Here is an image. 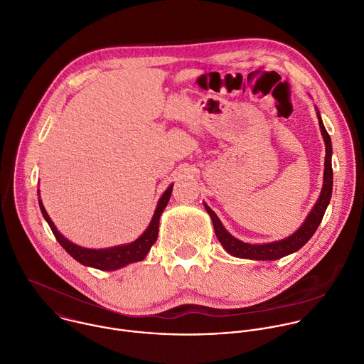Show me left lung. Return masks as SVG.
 Returning <instances> with one entry per match:
<instances>
[{
    "instance_id": "obj_1",
    "label": "left lung",
    "mask_w": 364,
    "mask_h": 364,
    "mask_svg": "<svg viewBox=\"0 0 364 364\" xmlns=\"http://www.w3.org/2000/svg\"><path fill=\"white\" fill-rule=\"evenodd\" d=\"M316 114H317V119H318V127H320V132L323 135V141L326 145V156H324V172H323V186H321V192L318 195L317 202L314 203V206L311 208V210L309 212L307 218L304 219V222L301 223V226L291 233L290 236L276 240V242H270V243H246L242 242L239 239H236L235 236H232L225 226L222 225L220 219L216 216V213L206 205L205 209L209 213L212 223H213V229L216 233L218 240L220 242V245L223 246V249L230 253L235 257H242V259H252V260H276L280 257H284L290 253L297 252L300 247H303L309 239L314 235L316 229L318 228L323 215L330 203V198H331V191H333V169H331V139L323 125L321 117L318 109L316 108Z\"/></svg>"
}]
</instances>
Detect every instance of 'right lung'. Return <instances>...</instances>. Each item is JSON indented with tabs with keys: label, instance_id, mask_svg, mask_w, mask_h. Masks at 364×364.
I'll return each mask as SVG.
<instances>
[{
	"label": "right lung",
	"instance_id": "right-lung-1",
	"mask_svg": "<svg viewBox=\"0 0 364 364\" xmlns=\"http://www.w3.org/2000/svg\"><path fill=\"white\" fill-rule=\"evenodd\" d=\"M172 186L169 185L168 189L164 192V195L161 196V199L158 200L155 213L152 216V220L149 223V226L146 228V230L134 242L127 243V245H118V246H112V247H105V249H90V247H82L71 240H68L61 232H58V229L55 228L54 222L51 220V218L48 216L41 198H38V203H40V209L43 212V216L46 218L47 223L50 225L55 239L60 242V245L81 264L88 266V267H95L100 270H107V272H112V270H118L129 263L134 262H139L144 260L148 255V252L151 250L152 245L156 242L158 239V232H159V218L164 212V209L166 208L171 193H172ZM38 196H40V189H38Z\"/></svg>",
	"mask_w": 364,
	"mask_h": 364
}]
</instances>
